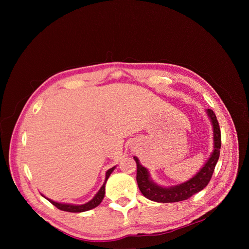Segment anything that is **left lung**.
Listing matches in <instances>:
<instances>
[{
  "label": "left lung",
  "mask_w": 249,
  "mask_h": 249,
  "mask_svg": "<svg viewBox=\"0 0 249 249\" xmlns=\"http://www.w3.org/2000/svg\"><path fill=\"white\" fill-rule=\"evenodd\" d=\"M207 112L209 117L211 118V122L213 124L214 150L208 162L205 164V166L188 182L170 188H163L161 186H158L149 178L146 168L142 166L136 157H134V160L136 161L137 164V184L141 193L146 198L158 202H177L190 198L192 195L201 191L209 184L211 178L213 176L217 161L219 159L221 147V132L219 124H218L217 117L213 110L208 109Z\"/></svg>",
  "instance_id": "1"
}]
</instances>
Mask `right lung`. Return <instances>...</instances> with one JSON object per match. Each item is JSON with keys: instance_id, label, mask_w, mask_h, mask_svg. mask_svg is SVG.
<instances>
[{"instance_id": "add662e5", "label": "right lung", "mask_w": 249, "mask_h": 249, "mask_svg": "<svg viewBox=\"0 0 249 249\" xmlns=\"http://www.w3.org/2000/svg\"><path fill=\"white\" fill-rule=\"evenodd\" d=\"M115 167H112L110 168L107 173H106V179H105V183L104 185L102 186V188L100 189V191L96 193L95 196L90 200L89 202L85 203V205H81V206H74V205H66V203H59V202H56L54 200H51L49 198H47L51 203H53L57 209L61 210V211H65V212H71V213H80V212H85V211H88V210H91L95 207H97L100 205V203L102 202L104 196H105V184H106L108 178L110 177V175L112 173V171L114 170Z\"/></svg>"}]
</instances>
